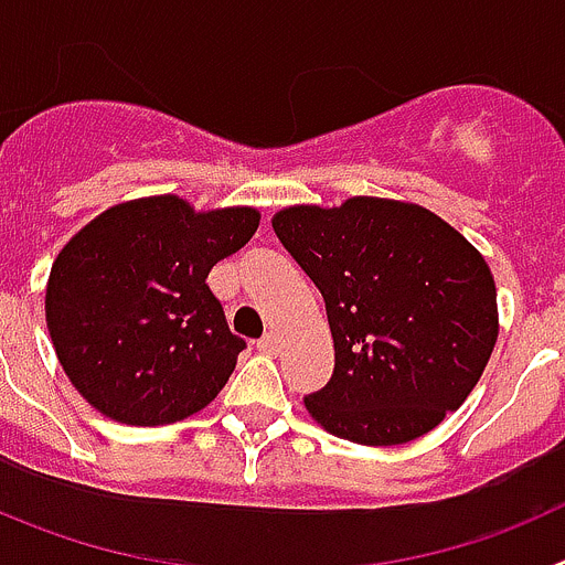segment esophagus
<instances>
[{"mask_svg": "<svg viewBox=\"0 0 565 565\" xmlns=\"http://www.w3.org/2000/svg\"><path fill=\"white\" fill-rule=\"evenodd\" d=\"M257 351L266 353V356H277V353L282 351V339H279L277 333H266V337L257 342Z\"/></svg>", "mask_w": 565, "mask_h": 565, "instance_id": "obj_1", "label": "esophagus"}]
</instances>
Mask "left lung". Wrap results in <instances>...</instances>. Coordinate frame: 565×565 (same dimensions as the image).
Masks as SVG:
<instances>
[{
  "instance_id": "left-lung-1",
  "label": "left lung",
  "mask_w": 565,
  "mask_h": 565,
  "mask_svg": "<svg viewBox=\"0 0 565 565\" xmlns=\"http://www.w3.org/2000/svg\"><path fill=\"white\" fill-rule=\"evenodd\" d=\"M274 234L326 299L333 376L306 411L331 436L393 447L436 430L498 342L495 277L430 209L356 194L279 209Z\"/></svg>"
}]
</instances>
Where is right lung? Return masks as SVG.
<instances>
[{
	"label": "right lung",
	"mask_w": 565,
	"mask_h": 565,
	"mask_svg": "<svg viewBox=\"0 0 565 565\" xmlns=\"http://www.w3.org/2000/svg\"><path fill=\"white\" fill-rule=\"evenodd\" d=\"M259 226L254 206L194 209L152 194L104 209L64 243L44 319L70 384L102 416L174 424L223 391L246 342L206 286Z\"/></svg>",
	"instance_id": "obj_1"
}]
</instances>
